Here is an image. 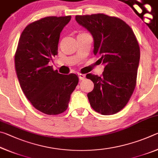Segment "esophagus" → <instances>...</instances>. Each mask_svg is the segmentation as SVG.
I'll use <instances>...</instances> for the list:
<instances>
[{"label": "esophagus", "instance_id": "obj_1", "mask_svg": "<svg viewBox=\"0 0 158 158\" xmlns=\"http://www.w3.org/2000/svg\"><path fill=\"white\" fill-rule=\"evenodd\" d=\"M78 76H79V78L80 80H84L85 79V74H84L79 73Z\"/></svg>", "mask_w": 158, "mask_h": 158}]
</instances>
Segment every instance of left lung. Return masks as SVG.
Listing matches in <instances>:
<instances>
[{
  "instance_id": "1",
  "label": "left lung",
  "mask_w": 158,
  "mask_h": 158,
  "mask_svg": "<svg viewBox=\"0 0 158 158\" xmlns=\"http://www.w3.org/2000/svg\"><path fill=\"white\" fill-rule=\"evenodd\" d=\"M76 21L92 34L95 56L105 64L100 77L91 73L86 78L94 84L88 93L91 107L102 115L123 109L135 90L140 58L138 41L124 21L105 14L77 15Z\"/></svg>"
}]
</instances>
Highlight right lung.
I'll use <instances>...</instances> for the list:
<instances>
[{
	"label": "right lung",
	"instance_id": "obj_1",
	"mask_svg": "<svg viewBox=\"0 0 158 158\" xmlns=\"http://www.w3.org/2000/svg\"><path fill=\"white\" fill-rule=\"evenodd\" d=\"M71 16L47 17L23 31L15 55L20 86L31 105L47 115H58L68 107L70 95L78 84L75 74H61L49 65L58 54L63 28Z\"/></svg>",
	"mask_w": 158,
	"mask_h": 158
}]
</instances>
